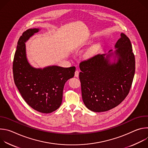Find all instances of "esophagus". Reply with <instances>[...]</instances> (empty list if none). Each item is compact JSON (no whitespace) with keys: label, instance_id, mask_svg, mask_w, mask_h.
I'll return each instance as SVG.
<instances>
[{"label":"esophagus","instance_id":"esophagus-1","mask_svg":"<svg viewBox=\"0 0 148 148\" xmlns=\"http://www.w3.org/2000/svg\"><path fill=\"white\" fill-rule=\"evenodd\" d=\"M78 76H79V71L78 70H77L75 72V77H78Z\"/></svg>","mask_w":148,"mask_h":148}]
</instances>
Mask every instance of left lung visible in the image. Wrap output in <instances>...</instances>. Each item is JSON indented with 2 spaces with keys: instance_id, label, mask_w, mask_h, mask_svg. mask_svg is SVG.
Segmentation results:
<instances>
[{
  "instance_id": "left-lung-1",
  "label": "left lung",
  "mask_w": 148,
  "mask_h": 148,
  "mask_svg": "<svg viewBox=\"0 0 148 148\" xmlns=\"http://www.w3.org/2000/svg\"><path fill=\"white\" fill-rule=\"evenodd\" d=\"M115 49L79 64L82 98L86 107L93 112H105L116 107L131 89L135 60L131 41L124 33H121Z\"/></svg>"
}]
</instances>
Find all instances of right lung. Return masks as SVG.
Returning <instances> with one entry per match:
<instances>
[{"instance_id": "right-lung-1", "label": "right lung", "mask_w": 148, "mask_h": 148, "mask_svg": "<svg viewBox=\"0 0 148 148\" xmlns=\"http://www.w3.org/2000/svg\"><path fill=\"white\" fill-rule=\"evenodd\" d=\"M40 29H29L21 36L14 54L13 72L15 85L26 103L36 111L49 114L61 104L65 83L74 76L75 67L50 66L35 68L28 61L26 41Z\"/></svg>"}]
</instances>
